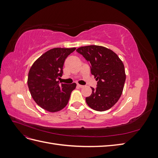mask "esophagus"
Listing matches in <instances>:
<instances>
[{
    "instance_id": "esophagus-1",
    "label": "esophagus",
    "mask_w": 158,
    "mask_h": 158,
    "mask_svg": "<svg viewBox=\"0 0 158 158\" xmlns=\"http://www.w3.org/2000/svg\"><path fill=\"white\" fill-rule=\"evenodd\" d=\"M77 86H78V87H79V88H83V87H84V85H80V84H77Z\"/></svg>"
}]
</instances>
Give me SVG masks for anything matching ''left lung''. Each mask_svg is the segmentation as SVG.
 Returning <instances> with one entry per match:
<instances>
[{
  "mask_svg": "<svg viewBox=\"0 0 158 158\" xmlns=\"http://www.w3.org/2000/svg\"><path fill=\"white\" fill-rule=\"evenodd\" d=\"M90 66L91 73L98 81L96 88L85 98L88 106L98 111L111 108L120 98L126 80L125 66L116 53L98 45L81 47L76 49Z\"/></svg>",
  "mask_w": 158,
  "mask_h": 158,
  "instance_id": "left-lung-1",
  "label": "left lung"
}]
</instances>
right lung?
<instances>
[{
  "label": "right lung",
  "instance_id": "add662e5",
  "mask_svg": "<svg viewBox=\"0 0 158 158\" xmlns=\"http://www.w3.org/2000/svg\"><path fill=\"white\" fill-rule=\"evenodd\" d=\"M76 48L49 50L33 64L28 73L27 85L31 97L41 108L56 112L67 105L76 84H60L64 60Z\"/></svg>",
  "mask_w": 158,
  "mask_h": 158
}]
</instances>
